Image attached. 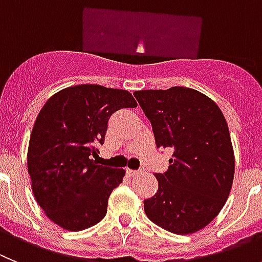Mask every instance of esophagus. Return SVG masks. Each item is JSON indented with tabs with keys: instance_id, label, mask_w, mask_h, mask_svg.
<instances>
[{
	"instance_id": "34e87169",
	"label": "esophagus",
	"mask_w": 262,
	"mask_h": 262,
	"mask_svg": "<svg viewBox=\"0 0 262 262\" xmlns=\"http://www.w3.org/2000/svg\"><path fill=\"white\" fill-rule=\"evenodd\" d=\"M128 173L130 176H133V175H136V173H138V171H137V169H128Z\"/></svg>"
}]
</instances>
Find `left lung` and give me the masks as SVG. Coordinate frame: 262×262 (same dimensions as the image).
<instances>
[{"mask_svg":"<svg viewBox=\"0 0 262 262\" xmlns=\"http://www.w3.org/2000/svg\"><path fill=\"white\" fill-rule=\"evenodd\" d=\"M158 147L173 150L157 173V193L143 201L147 218L178 235L193 234L218 215L230 194L235 158L222 111L188 87L134 93Z\"/></svg>","mask_w":262,"mask_h":262,"instance_id":"obj_1","label":"left lung"}]
</instances>
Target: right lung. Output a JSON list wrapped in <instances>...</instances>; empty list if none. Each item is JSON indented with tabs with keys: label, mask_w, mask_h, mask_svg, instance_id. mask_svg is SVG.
<instances>
[{
	"label": "right lung",
	"mask_w": 262,
	"mask_h": 262,
	"mask_svg": "<svg viewBox=\"0 0 262 262\" xmlns=\"http://www.w3.org/2000/svg\"><path fill=\"white\" fill-rule=\"evenodd\" d=\"M134 107L128 91L79 84L55 94L41 108L28 145V173L37 204L56 225L82 231L104 218L125 171L96 164L91 155L104 143L112 114Z\"/></svg>",
	"instance_id": "1"
}]
</instances>
